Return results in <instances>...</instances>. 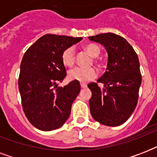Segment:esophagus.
I'll return each instance as SVG.
<instances>
[{
	"instance_id": "34e87169",
	"label": "esophagus",
	"mask_w": 157,
	"mask_h": 157,
	"mask_svg": "<svg viewBox=\"0 0 157 157\" xmlns=\"http://www.w3.org/2000/svg\"><path fill=\"white\" fill-rule=\"evenodd\" d=\"M81 87L82 89H85L87 87V85H86V83H81Z\"/></svg>"
}]
</instances>
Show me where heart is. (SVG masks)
<instances>
[{"label": "heart", "instance_id": "heart-1", "mask_svg": "<svg viewBox=\"0 0 157 157\" xmlns=\"http://www.w3.org/2000/svg\"><path fill=\"white\" fill-rule=\"evenodd\" d=\"M86 50L94 58L98 57L101 53L99 46L95 44H89L86 45ZM62 62L66 67H71L75 63V50L74 47L70 46L62 53ZM97 76V71L93 67H77L68 71V78L70 81H76L79 82H87L94 79Z\"/></svg>", "mask_w": 157, "mask_h": 157}]
</instances>
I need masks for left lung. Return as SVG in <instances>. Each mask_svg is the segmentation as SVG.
Listing matches in <instances>:
<instances>
[{
    "mask_svg": "<svg viewBox=\"0 0 157 157\" xmlns=\"http://www.w3.org/2000/svg\"><path fill=\"white\" fill-rule=\"evenodd\" d=\"M100 43L108 54L107 69L97 82L88 85L92 92L90 109L96 121L107 126H117L129 119L139 99L142 76L138 55L124 38L114 33L89 36Z\"/></svg>",
    "mask_w": 157,
    "mask_h": 157,
    "instance_id": "1",
    "label": "left lung"
}]
</instances>
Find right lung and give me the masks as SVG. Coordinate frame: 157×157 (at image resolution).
Returning a JSON list of instances; mask_svg holds the SVG:
<instances>
[{
    "label": "right lung",
    "instance_id": "right-lung-1",
    "mask_svg": "<svg viewBox=\"0 0 157 157\" xmlns=\"http://www.w3.org/2000/svg\"><path fill=\"white\" fill-rule=\"evenodd\" d=\"M82 37L46 34L28 48L23 57L18 89L23 112L36 129L50 131L61 127L71 113L81 90L79 81L57 87L67 73L62 53Z\"/></svg>",
    "mask_w": 157,
    "mask_h": 157
}]
</instances>
